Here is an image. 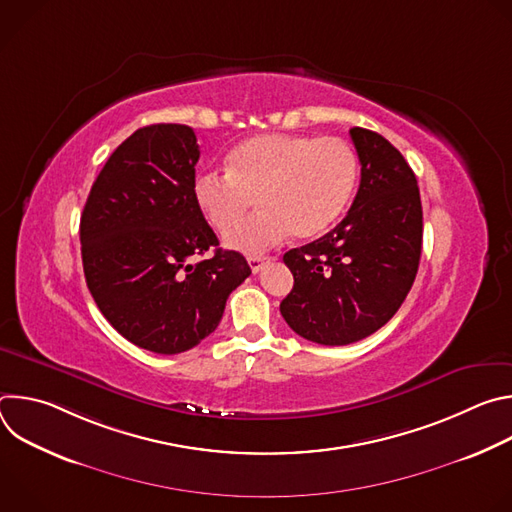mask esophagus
<instances>
[{
	"mask_svg": "<svg viewBox=\"0 0 512 512\" xmlns=\"http://www.w3.org/2000/svg\"><path fill=\"white\" fill-rule=\"evenodd\" d=\"M247 261H249L251 271H253V273H259V271L263 269V265L269 261V257H257V255H253V257H249Z\"/></svg>",
	"mask_w": 512,
	"mask_h": 512,
	"instance_id": "34e87169",
	"label": "esophagus"
}]
</instances>
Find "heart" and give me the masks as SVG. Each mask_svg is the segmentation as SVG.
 I'll use <instances>...</instances> for the list:
<instances>
[{
  "label": "heart",
  "instance_id": "1",
  "mask_svg": "<svg viewBox=\"0 0 512 512\" xmlns=\"http://www.w3.org/2000/svg\"><path fill=\"white\" fill-rule=\"evenodd\" d=\"M358 180V160L340 137L300 133L255 135L229 152L227 174L196 176L192 194L208 225L228 235L257 197L262 212L227 243L263 253L291 231L312 239L328 231L346 210Z\"/></svg>",
  "mask_w": 512,
  "mask_h": 512
}]
</instances>
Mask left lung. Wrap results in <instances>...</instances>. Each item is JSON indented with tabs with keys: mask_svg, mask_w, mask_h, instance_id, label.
Returning a JSON list of instances; mask_svg holds the SVG:
<instances>
[{
	"mask_svg": "<svg viewBox=\"0 0 512 512\" xmlns=\"http://www.w3.org/2000/svg\"><path fill=\"white\" fill-rule=\"evenodd\" d=\"M360 186L342 223L283 255L294 289L283 320L306 340L344 346L385 326L415 281L423 212L417 178L379 133L352 127Z\"/></svg>",
	"mask_w": 512,
	"mask_h": 512,
	"instance_id": "1",
	"label": "left lung"
}]
</instances>
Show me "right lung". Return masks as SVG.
I'll return each mask as SVG.
<instances>
[{
	"mask_svg": "<svg viewBox=\"0 0 512 512\" xmlns=\"http://www.w3.org/2000/svg\"><path fill=\"white\" fill-rule=\"evenodd\" d=\"M194 129L158 123L131 133L99 172L83 216L81 253L91 296L129 342L178 354L212 334L251 267L218 249L192 194ZM215 253L198 264L189 257Z\"/></svg>",
	"mask_w": 512,
	"mask_h": 512,
	"instance_id": "1",
	"label": "right lung"
}]
</instances>
